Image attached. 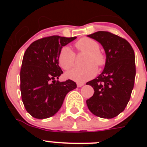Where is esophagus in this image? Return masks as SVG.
<instances>
[{
    "label": "esophagus",
    "instance_id": "34e87169",
    "mask_svg": "<svg viewBox=\"0 0 147 147\" xmlns=\"http://www.w3.org/2000/svg\"><path fill=\"white\" fill-rule=\"evenodd\" d=\"M84 85H85V83H83V82H77V83H76V85H77V87H79V88L83 86Z\"/></svg>",
    "mask_w": 147,
    "mask_h": 147
}]
</instances>
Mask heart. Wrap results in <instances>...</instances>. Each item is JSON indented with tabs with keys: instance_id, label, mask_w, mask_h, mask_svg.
Instances as JSON below:
<instances>
[{
	"instance_id": "b5f03b06",
	"label": "heart",
	"mask_w": 147,
	"mask_h": 147,
	"mask_svg": "<svg viewBox=\"0 0 147 147\" xmlns=\"http://www.w3.org/2000/svg\"><path fill=\"white\" fill-rule=\"evenodd\" d=\"M74 45L78 53L86 54L83 61V64L85 65L74 67L67 73V76L74 81L82 82L96 76L97 69L95 65L98 67L105 65L106 57L99 51L98 42L91 38L83 37L78 40ZM75 57V53L70 48L64 46L58 54V62L63 69L68 70L74 65Z\"/></svg>"
}]
</instances>
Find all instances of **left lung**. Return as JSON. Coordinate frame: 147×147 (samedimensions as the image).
Masks as SVG:
<instances>
[{"instance_id": "obj_1", "label": "left lung", "mask_w": 147, "mask_h": 147, "mask_svg": "<svg viewBox=\"0 0 147 147\" xmlns=\"http://www.w3.org/2000/svg\"><path fill=\"white\" fill-rule=\"evenodd\" d=\"M102 44L106 53L105 69L86 83L93 87V96L87 99L90 111L98 117L113 119L127 107L136 77L135 53L125 39L109 32L88 35Z\"/></svg>"}]
</instances>
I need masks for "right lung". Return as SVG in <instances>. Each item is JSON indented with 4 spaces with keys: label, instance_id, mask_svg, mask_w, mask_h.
<instances>
[{
    "label": "right lung",
    "instance_id": "add662e5",
    "mask_svg": "<svg viewBox=\"0 0 147 147\" xmlns=\"http://www.w3.org/2000/svg\"><path fill=\"white\" fill-rule=\"evenodd\" d=\"M76 37L58 35L39 39L28 46L20 68V92L26 110L35 119L51 117L62 107L68 92L76 88L75 82L56 81L62 74L58 54L62 46Z\"/></svg>",
    "mask_w": 147,
    "mask_h": 147
}]
</instances>
